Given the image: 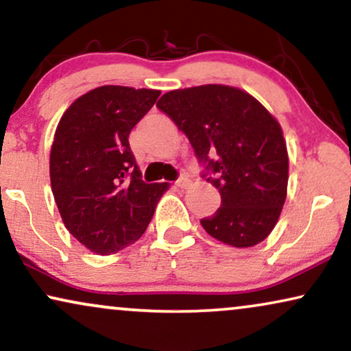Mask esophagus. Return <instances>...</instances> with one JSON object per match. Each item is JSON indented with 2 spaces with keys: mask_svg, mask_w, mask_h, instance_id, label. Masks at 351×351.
Masks as SVG:
<instances>
[{
  "mask_svg": "<svg viewBox=\"0 0 351 351\" xmlns=\"http://www.w3.org/2000/svg\"><path fill=\"white\" fill-rule=\"evenodd\" d=\"M189 184H191V180L186 178V176H183V178H180L178 181H176V188H180V189H186Z\"/></svg>",
  "mask_w": 351,
  "mask_h": 351,
  "instance_id": "obj_1",
  "label": "esophagus"
}]
</instances>
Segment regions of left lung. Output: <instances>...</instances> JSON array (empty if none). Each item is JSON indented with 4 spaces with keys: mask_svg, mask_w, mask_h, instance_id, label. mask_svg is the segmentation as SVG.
<instances>
[{
    "mask_svg": "<svg viewBox=\"0 0 351 351\" xmlns=\"http://www.w3.org/2000/svg\"><path fill=\"white\" fill-rule=\"evenodd\" d=\"M157 107L188 136L221 207L200 219L223 244L254 247L276 226L287 195L289 156L279 121L244 90L202 85L173 90Z\"/></svg>",
    "mask_w": 351,
    "mask_h": 351,
    "instance_id": "left-lung-1",
    "label": "left lung"
}]
</instances>
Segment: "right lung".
Listing matches in <instances>:
<instances>
[{
  "mask_svg": "<svg viewBox=\"0 0 351 351\" xmlns=\"http://www.w3.org/2000/svg\"><path fill=\"white\" fill-rule=\"evenodd\" d=\"M158 90L106 85L75 99L60 117L49 154L56 205L70 234L97 255L144 234L168 183L141 180L128 136Z\"/></svg>",
  "mask_w": 351,
  "mask_h": 351,
  "instance_id": "1",
  "label": "right lung"
}]
</instances>
